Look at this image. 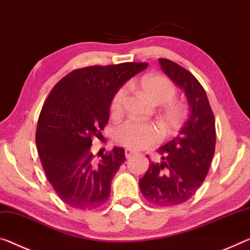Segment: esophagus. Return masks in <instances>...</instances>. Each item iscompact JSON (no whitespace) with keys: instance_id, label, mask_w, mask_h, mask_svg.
<instances>
[{"instance_id":"34e87169","label":"esophagus","mask_w":250,"mask_h":250,"mask_svg":"<svg viewBox=\"0 0 250 250\" xmlns=\"http://www.w3.org/2000/svg\"><path fill=\"white\" fill-rule=\"evenodd\" d=\"M125 158H126V159H129V158L131 157L132 154L134 153V151H133V150H131V149H125Z\"/></svg>"}]
</instances>
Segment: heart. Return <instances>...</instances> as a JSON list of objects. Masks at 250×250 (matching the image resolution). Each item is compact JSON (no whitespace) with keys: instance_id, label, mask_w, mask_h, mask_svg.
<instances>
[{"instance_id":"1","label":"heart","mask_w":250,"mask_h":250,"mask_svg":"<svg viewBox=\"0 0 250 250\" xmlns=\"http://www.w3.org/2000/svg\"><path fill=\"white\" fill-rule=\"evenodd\" d=\"M145 96L154 104L162 105L161 118L169 129L179 126L186 118V109L181 104L175 102L177 89L168 78L160 74H148L134 83ZM128 94L125 86L119 89L112 98L110 111L113 117L122 113L124 104ZM116 140L129 149L141 150L157 144L162 139V131L159 126L137 120H126L118 126L114 133Z\"/></svg>"}]
</instances>
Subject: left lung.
I'll use <instances>...</instances> for the list:
<instances>
[{
    "label": "left lung",
    "instance_id": "obj_1",
    "mask_svg": "<svg viewBox=\"0 0 250 250\" xmlns=\"http://www.w3.org/2000/svg\"><path fill=\"white\" fill-rule=\"evenodd\" d=\"M159 63L170 80L185 92L190 113L179 134L158 150L161 161L150 162L139 187L149 203L169 207L189 200L207 177L215 153L216 126L199 81L168 59H159Z\"/></svg>",
    "mask_w": 250,
    "mask_h": 250
}]
</instances>
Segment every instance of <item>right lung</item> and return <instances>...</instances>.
I'll return each instance as SVG.
<instances>
[{"mask_svg": "<svg viewBox=\"0 0 250 250\" xmlns=\"http://www.w3.org/2000/svg\"><path fill=\"white\" fill-rule=\"evenodd\" d=\"M148 63L126 62L77 69L61 79L40 113L35 142L47 180L70 207L96 209L106 203L111 181L125 160L114 146L94 160L92 138L109 121L114 93Z\"/></svg>", "mask_w": 250, "mask_h": 250, "instance_id": "add662e5", "label": "right lung"}]
</instances>
